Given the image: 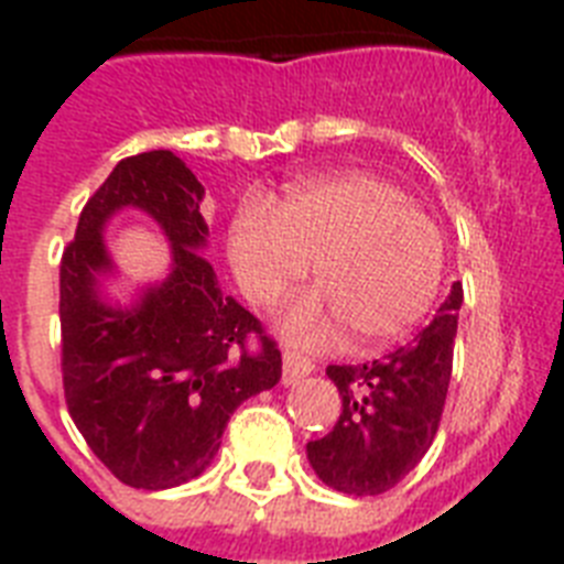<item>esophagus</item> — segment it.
I'll use <instances>...</instances> for the list:
<instances>
[{
	"mask_svg": "<svg viewBox=\"0 0 564 564\" xmlns=\"http://www.w3.org/2000/svg\"><path fill=\"white\" fill-rule=\"evenodd\" d=\"M313 370H316V367H313L311 358L299 356V352H285V356H282V383H285V387H293V383H299L302 378L311 376Z\"/></svg>",
	"mask_w": 564,
	"mask_h": 564,
	"instance_id": "obj_1",
	"label": "esophagus"
}]
</instances>
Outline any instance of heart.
Wrapping results in <instances>:
<instances>
[{"label": "heart", "mask_w": 564, "mask_h": 564, "mask_svg": "<svg viewBox=\"0 0 564 564\" xmlns=\"http://www.w3.org/2000/svg\"><path fill=\"white\" fill-rule=\"evenodd\" d=\"M228 253L253 305L273 307L307 276L322 291L282 316V336L330 344L350 327L361 347L406 336L435 305L443 234L406 192L370 172L302 181L273 208L248 200L234 217Z\"/></svg>", "instance_id": "b5f03b06"}]
</instances>
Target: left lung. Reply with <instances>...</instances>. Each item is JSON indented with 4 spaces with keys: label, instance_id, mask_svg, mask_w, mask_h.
Listing matches in <instances>:
<instances>
[{
    "label": "left lung",
    "instance_id": "left-lung-1",
    "mask_svg": "<svg viewBox=\"0 0 564 564\" xmlns=\"http://www.w3.org/2000/svg\"><path fill=\"white\" fill-rule=\"evenodd\" d=\"M463 288L455 282L430 327L406 347L356 367H327L341 415L330 435L307 443V460L325 486L372 497L410 475L435 441L449 392Z\"/></svg>",
    "mask_w": 564,
    "mask_h": 564
}]
</instances>
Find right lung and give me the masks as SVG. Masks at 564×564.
<instances>
[{"label":"right lung","mask_w":564,"mask_h":564,"mask_svg":"<svg viewBox=\"0 0 564 564\" xmlns=\"http://www.w3.org/2000/svg\"><path fill=\"white\" fill-rule=\"evenodd\" d=\"M203 183L169 149L109 172L62 257V372L69 417L98 460L147 491L200 477L239 403L282 378L276 344L203 257ZM123 207L143 210L170 242V273L127 306L102 291L117 275L102 231ZM259 335V354L247 338Z\"/></svg>","instance_id":"add662e5"}]
</instances>
